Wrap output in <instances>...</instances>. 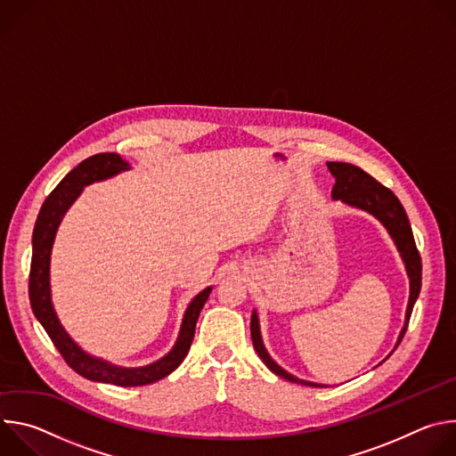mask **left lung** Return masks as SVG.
I'll return each instance as SVG.
<instances>
[{"mask_svg":"<svg viewBox=\"0 0 456 456\" xmlns=\"http://www.w3.org/2000/svg\"><path fill=\"white\" fill-rule=\"evenodd\" d=\"M327 166L336 178V183L332 189V199L341 200L346 206H352V208H357V209H362V211L373 215L387 229L389 236L394 238L397 250L401 252V257L406 265V273L410 278V301H408V308H406L404 327H403L401 336L395 345V348H397L408 330L411 310L420 294V283H422V262H420V254L415 245V238L411 232L408 215L395 194L387 187H384L382 183H379L373 176H370L361 167L346 164V162H327ZM250 338H252V345H254V350L257 352L259 359L267 364V368L273 373L280 375L281 379H285L289 382H296V384H303V386H317V387L324 386L327 387V384H317V382L297 379L292 373L285 371L280 364L274 362V359L267 354V350L264 346L262 332H259V319H257L256 310L252 312V317H250Z\"/></svg>","mask_w":456,"mask_h":456,"instance_id":"left-lung-1","label":"left lung"}]
</instances>
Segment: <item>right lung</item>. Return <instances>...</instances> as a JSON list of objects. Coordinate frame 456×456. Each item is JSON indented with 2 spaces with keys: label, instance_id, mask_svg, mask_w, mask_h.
I'll return each mask as SVG.
<instances>
[{
  "label": "right lung",
  "instance_id": "1",
  "mask_svg": "<svg viewBox=\"0 0 456 456\" xmlns=\"http://www.w3.org/2000/svg\"><path fill=\"white\" fill-rule=\"evenodd\" d=\"M126 169H129V164L122 160L120 155L97 153L83 160L77 167H74L48 194V199L41 206V211L34 225V234H32V264H30V278H28V296H30L34 315L43 324V329L46 330L53 346L59 350L62 359L67 361V364L74 371L95 382H106L115 386H146L169 375L173 370L180 366V362L187 355L194 338V329H197L200 310L204 308L213 290L211 287L204 289L189 303L173 350L162 359H159L157 362H151L141 368H122V366L110 364L108 361L88 355L67 334V330L62 329V324L59 322L57 314L53 310L52 296H50V252H52L57 227L64 213H67L69 208L77 200L85 185L92 182L106 180Z\"/></svg>",
  "mask_w": 456,
  "mask_h": 456
}]
</instances>
